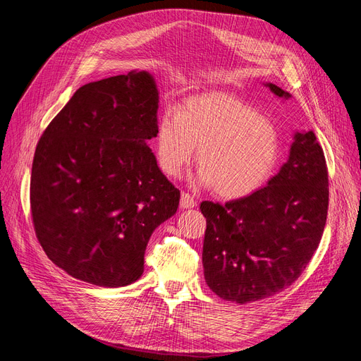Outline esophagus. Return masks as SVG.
Segmentation results:
<instances>
[{
  "instance_id": "esophagus-1",
  "label": "esophagus",
  "mask_w": 361,
  "mask_h": 361,
  "mask_svg": "<svg viewBox=\"0 0 361 361\" xmlns=\"http://www.w3.org/2000/svg\"><path fill=\"white\" fill-rule=\"evenodd\" d=\"M195 204H197V203H195L192 195H190L188 192L180 194V207H182V209H191V207H194Z\"/></svg>"
}]
</instances>
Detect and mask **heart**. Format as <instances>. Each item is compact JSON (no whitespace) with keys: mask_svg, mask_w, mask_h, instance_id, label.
I'll return each instance as SVG.
<instances>
[{"mask_svg":"<svg viewBox=\"0 0 361 361\" xmlns=\"http://www.w3.org/2000/svg\"><path fill=\"white\" fill-rule=\"evenodd\" d=\"M161 170L180 176L197 147V182L221 197L238 199L264 185L279 159V133L271 120L226 93H206L169 110L157 126Z\"/></svg>","mask_w":361,"mask_h":361,"instance_id":"b5f03b06","label":"heart"}]
</instances>
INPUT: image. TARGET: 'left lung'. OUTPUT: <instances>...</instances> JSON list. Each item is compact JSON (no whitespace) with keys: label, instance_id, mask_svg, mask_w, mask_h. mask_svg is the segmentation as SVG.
I'll use <instances>...</instances> for the list:
<instances>
[{"label":"left lung","instance_id":"8db88e82","mask_svg":"<svg viewBox=\"0 0 361 361\" xmlns=\"http://www.w3.org/2000/svg\"><path fill=\"white\" fill-rule=\"evenodd\" d=\"M200 211L204 280L218 297L245 304L290 286L318 248L329 212V170L313 130L295 134L288 162L267 187L226 204L204 200Z\"/></svg>","mask_w":361,"mask_h":361}]
</instances>
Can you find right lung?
<instances>
[{"instance_id":"add662e5","label":"right lung","mask_w":361,"mask_h":361,"mask_svg":"<svg viewBox=\"0 0 361 361\" xmlns=\"http://www.w3.org/2000/svg\"><path fill=\"white\" fill-rule=\"evenodd\" d=\"M158 89L147 72L89 82L52 118L32 159L30 206L47 256L69 276L120 288L145 271L150 235L180 191L146 145Z\"/></svg>"}]
</instances>
